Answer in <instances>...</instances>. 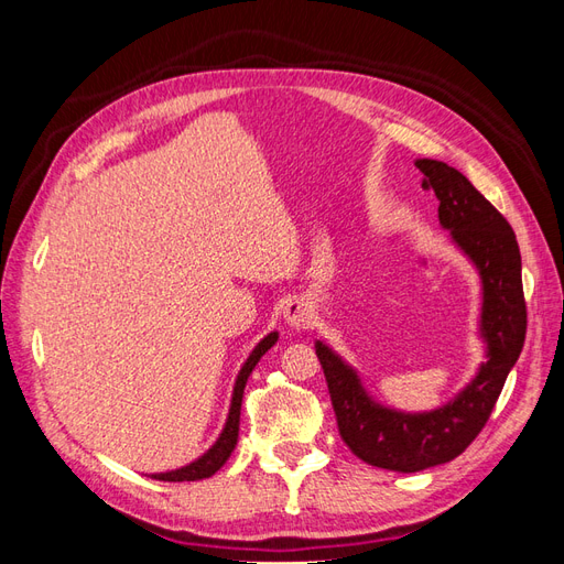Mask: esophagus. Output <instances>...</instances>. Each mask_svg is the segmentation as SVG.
<instances>
[{
	"instance_id": "1",
	"label": "esophagus",
	"mask_w": 564,
	"mask_h": 564,
	"mask_svg": "<svg viewBox=\"0 0 564 564\" xmlns=\"http://www.w3.org/2000/svg\"><path fill=\"white\" fill-rule=\"evenodd\" d=\"M284 319L286 324H292L294 329H308L313 319H315V313L313 308L305 301H289L286 308H284Z\"/></svg>"
}]
</instances>
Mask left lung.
<instances>
[{"label": "left lung", "mask_w": 564, "mask_h": 564, "mask_svg": "<svg viewBox=\"0 0 564 564\" xmlns=\"http://www.w3.org/2000/svg\"><path fill=\"white\" fill-rule=\"evenodd\" d=\"M416 166L423 191H433L440 199V224L452 230L456 245L480 268L487 362L447 406L431 414H400L371 402L355 371L317 344L340 440L365 464L398 473L447 464L468 449L489 421L527 334L522 261L513 228L458 169L437 160H416Z\"/></svg>", "instance_id": "8db88e82"}]
</instances>
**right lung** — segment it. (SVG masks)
Instances as JSON below:
<instances>
[{
	"mask_svg": "<svg viewBox=\"0 0 564 564\" xmlns=\"http://www.w3.org/2000/svg\"><path fill=\"white\" fill-rule=\"evenodd\" d=\"M278 340V334L272 332L268 334L259 346L253 348V352L249 355V360L245 362L240 377H237V383H235V392H232V404H230V414H228V423L224 433H220L216 445L204 454L202 458H197L195 464L185 466V468H178V470H172V473H158L152 475L155 480H164V482H195V480H204V477H212L220 466L226 464V460L230 458L235 445H237V433H240V409H242V395H245V386H247V379L251 369L256 367V362L261 360V357L268 352V348L275 346Z\"/></svg>",
	"mask_w": 564,
	"mask_h": 564,
	"instance_id": "add662e5",
	"label": "right lung"
}]
</instances>
